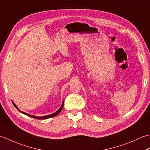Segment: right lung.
<instances>
[{"instance_id":"1","label":"right lung","mask_w":150,"mask_h":150,"mask_svg":"<svg viewBox=\"0 0 150 150\" xmlns=\"http://www.w3.org/2000/svg\"><path fill=\"white\" fill-rule=\"evenodd\" d=\"M13 103V104L14 105V106L17 108V109L20 111V112H21L22 113H23V114H24V115H28V116H29V117H33V118H34V119H39V120H41V119H49V118H52V117H55V116H57V115H59V113L60 112V111H62V108H63V106H64V102L62 103V104L61 105V106H60V108H59V109L57 110L56 112H55L54 113H53V114H51V115H46V116H43V117H37V116H34V115H30V114H28V113H24V112H23V111H21V110H18V108H17V106H16V105L15 104V103H13V102H12Z\"/></svg>"}]
</instances>
